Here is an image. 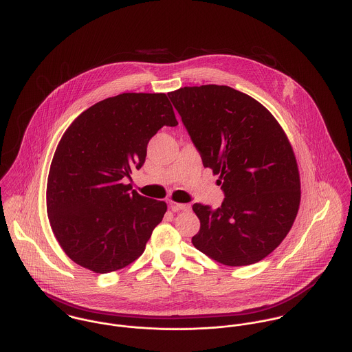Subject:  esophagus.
<instances>
[{
  "label": "esophagus",
  "mask_w": 352,
  "mask_h": 352,
  "mask_svg": "<svg viewBox=\"0 0 352 352\" xmlns=\"http://www.w3.org/2000/svg\"><path fill=\"white\" fill-rule=\"evenodd\" d=\"M170 208H172V211H175V212H179V211H187V210H190L191 208V206L190 204H184V203H170Z\"/></svg>",
  "instance_id": "obj_1"
}]
</instances>
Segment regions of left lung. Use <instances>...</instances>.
Masks as SVG:
<instances>
[{
    "label": "left lung",
    "instance_id": "1",
    "mask_svg": "<svg viewBox=\"0 0 352 352\" xmlns=\"http://www.w3.org/2000/svg\"><path fill=\"white\" fill-rule=\"evenodd\" d=\"M168 96L225 194L215 210L192 206L201 221L194 247L230 267L260 261L287 236L301 201L283 129L258 101L226 85L184 87Z\"/></svg>",
    "mask_w": 352,
    "mask_h": 352
}]
</instances>
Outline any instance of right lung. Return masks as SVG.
Returning a JSON list of instances; mask_svg holds the SVG:
<instances>
[{
    "label": "right lung",
    "instance_id": "1",
    "mask_svg": "<svg viewBox=\"0 0 352 352\" xmlns=\"http://www.w3.org/2000/svg\"><path fill=\"white\" fill-rule=\"evenodd\" d=\"M177 120L165 94H122L84 111L62 135L47 179V215L63 252L98 274L127 267L146 247L166 203L131 191L151 137Z\"/></svg>",
    "mask_w": 352,
    "mask_h": 352
}]
</instances>
